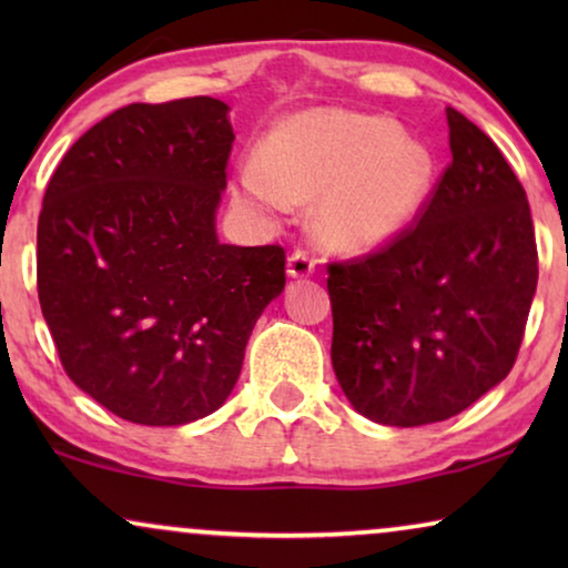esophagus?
Wrapping results in <instances>:
<instances>
[{
    "label": "esophagus",
    "instance_id": "obj_1",
    "mask_svg": "<svg viewBox=\"0 0 568 568\" xmlns=\"http://www.w3.org/2000/svg\"><path fill=\"white\" fill-rule=\"evenodd\" d=\"M315 271V258L305 251H294L286 261V274L292 278H305Z\"/></svg>",
    "mask_w": 568,
    "mask_h": 568
}]
</instances>
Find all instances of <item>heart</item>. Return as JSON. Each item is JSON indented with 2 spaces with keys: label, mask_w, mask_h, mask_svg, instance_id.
Masks as SVG:
<instances>
[{
  "label": "heart",
  "mask_w": 568,
  "mask_h": 568,
  "mask_svg": "<svg viewBox=\"0 0 568 568\" xmlns=\"http://www.w3.org/2000/svg\"><path fill=\"white\" fill-rule=\"evenodd\" d=\"M434 178L432 152L377 115L313 111L268 139L266 160L240 170V196L258 209L307 204L323 245L364 253L390 243L416 220Z\"/></svg>",
  "instance_id": "1"
}]
</instances>
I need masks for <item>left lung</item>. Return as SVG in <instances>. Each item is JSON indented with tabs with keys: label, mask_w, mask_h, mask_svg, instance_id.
<instances>
[{
	"label": "left lung",
	"mask_w": 568,
	"mask_h": 568,
	"mask_svg": "<svg viewBox=\"0 0 568 568\" xmlns=\"http://www.w3.org/2000/svg\"><path fill=\"white\" fill-rule=\"evenodd\" d=\"M449 162L414 227L328 266L331 359L369 422L460 414L515 367L538 286L530 204L476 123L447 108Z\"/></svg>",
	"instance_id": "left-lung-1"
}]
</instances>
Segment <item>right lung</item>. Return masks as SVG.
Returning a JSON list of instances; mask_svg holds the SVG:
<instances>
[{"instance_id": "obj_1", "label": "right lung", "mask_w": 568, "mask_h": 568, "mask_svg": "<svg viewBox=\"0 0 568 568\" xmlns=\"http://www.w3.org/2000/svg\"><path fill=\"white\" fill-rule=\"evenodd\" d=\"M230 105L119 108L53 170L38 216V300L74 385L111 414L178 426L214 414L284 290V247L224 245Z\"/></svg>"}]
</instances>
